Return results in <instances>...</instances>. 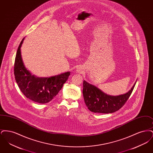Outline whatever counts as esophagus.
I'll return each instance as SVG.
<instances>
[{"label": "esophagus", "mask_w": 153, "mask_h": 153, "mask_svg": "<svg viewBox=\"0 0 153 153\" xmlns=\"http://www.w3.org/2000/svg\"><path fill=\"white\" fill-rule=\"evenodd\" d=\"M77 72L78 73H80V72H82L81 68H77Z\"/></svg>", "instance_id": "obj_1"}]
</instances>
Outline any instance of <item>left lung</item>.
I'll use <instances>...</instances> for the list:
<instances>
[{
    "label": "left lung",
    "mask_w": 153,
    "mask_h": 153,
    "mask_svg": "<svg viewBox=\"0 0 153 153\" xmlns=\"http://www.w3.org/2000/svg\"><path fill=\"white\" fill-rule=\"evenodd\" d=\"M136 82L126 94L119 96H110L84 81L82 94L84 102L88 108L91 112L102 114L115 112L120 109L128 99Z\"/></svg>",
    "instance_id": "left-lung-1"
}]
</instances>
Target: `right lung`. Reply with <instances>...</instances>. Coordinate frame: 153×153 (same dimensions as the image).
Instances as JSON below:
<instances>
[{"label": "right lung", "instance_id": "1", "mask_svg": "<svg viewBox=\"0 0 153 153\" xmlns=\"http://www.w3.org/2000/svg\"><path fill=\"white\" fill-rule=\"evenodd\" d=\"M25 38L16 51L14 64L16 82L27 98L34 102L45 104L51 102L58 94L68 80L70 72L50 77H36L25 68L22 61L21 48Z\"/></svg>", "mask_w": 153, "mask_h": 153}]
</instances>
